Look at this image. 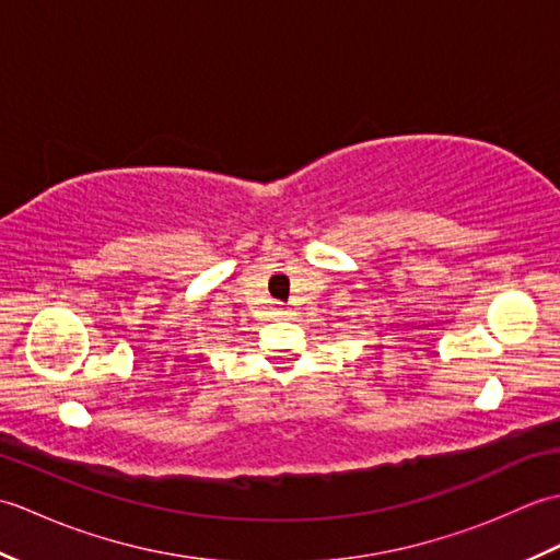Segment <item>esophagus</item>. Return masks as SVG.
<instances>
[{
	"instance_id": "1",
	"label": "esophagus",
	"mask_w": 560,
	"mask_h": 560,
	"mask_svg": "<svg viewBox=\"0 0 560 560\" xmlns=\"http://www.w3.org/2000/svg\"><path fill=\"white\" fill-rule=\"evenodd\" d=\"M279 315H287V313H283V311H281V313H279Z\"/></svg>"
}]
</instances>
